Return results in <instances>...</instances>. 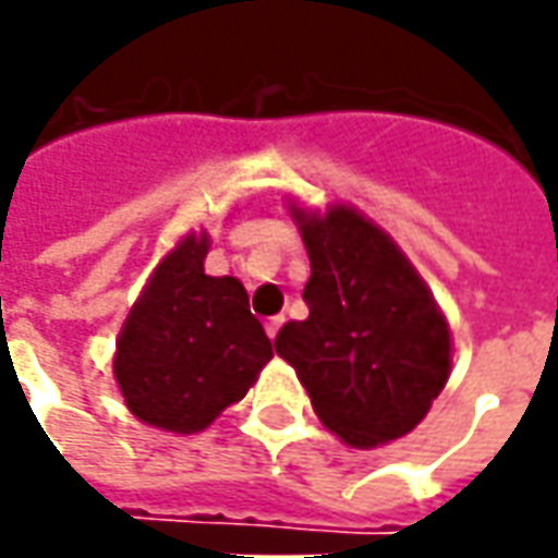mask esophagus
Here are the masks:
<instances>
[{
	"instance_id": "obj_1",
	"label": "esophagus",
	"mask_w": 558,
	"mask_h": 558,
	"mask_svg": "<svg viewBox=\"0 0 558 558\" xmlns=\"http://www.w3.org/2000/svg\"><path fill=\"white\" fill-rule=\"evenodd\" d=\"M282 325H286V316H272V319H267V335H270V340H276Z\"/></svg>"
}]
</instances>
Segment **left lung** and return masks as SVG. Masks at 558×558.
I'll return each instance as SVG.
<instances>
[{"instance_id":"8db88e82","label":"left lung","mask_w":558,"mask_h":558,"mask_svg":"<svg viewBox=\"0 0 558 558\" xmlns=\"http://www.w3.org/2000/svg\"><path fill=\"white\" fill-rule=\"evenodd\" d=\"M291 218L310 254V316L282 325L276 353L343 442H392L427 417L448 380L442 310L402 248L356 208L331 205L319 215L291 205Z\"/></svg>"}]
</instances>
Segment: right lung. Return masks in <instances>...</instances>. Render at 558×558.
Wrapping results in <instances>:
<instances>
[{
    "mask_svg": "<svg viewBox=\"0 0 558 558\" xmlns=\"http://www.w3.org/2000/svg\"><path fill=\"white\" fill-rule=\"evenodd\" d=\"M205 254L208 233L183 235L153 270L116 340V384L147 427L199 433L272 359L242 282L208 276Z\"/></svg>",
    "mask_w": 558,
    "mask_h": 558,
    "instance_id": "right-lung-1",
    "label": "right lung"
}]
</instances>
